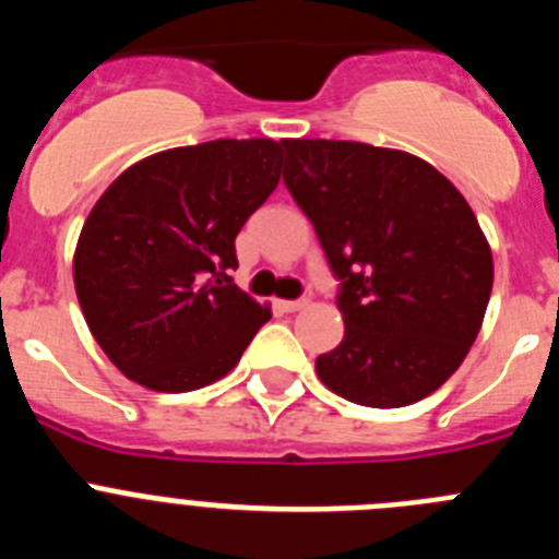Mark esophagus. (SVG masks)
<instances>
[{
	"label": "esophagus",
	"mask_w": 559,
	"mask_h": 559,
	"mask_svg": "<svg viewBox=\"0 0 559 559\" xmlns=\"http://www.w3.org/2000/svg\"><path fill=\"white\" fill-rule=\"evenodd\" d=\"M276 308L283 310V313H296V310L308 308V299H280Z\"/></svg>",
	"instance_id": "obj_1"
}]
</instances>
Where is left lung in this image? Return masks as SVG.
I'll use <instances>...</instances> for the list:
<instances>
[{
  "instance_id": "obj_1",
  "label": "left lung",
  "mask_w": 559,
  "mask_h": 559,
  "mask_svg": "<svg viewBox=\"0 0 559 559\" xmlns=\"http://www.w3.org/2000/svg\"><path fill=\"white\" fill-rule=\"evenodd\" d=\"M283 181L338 280L344 338L316 358L324 386L369 408L437 392L492 290L490 246L462 192L412 153L341 140H285Z\"/></svg>"
}]
</instances>
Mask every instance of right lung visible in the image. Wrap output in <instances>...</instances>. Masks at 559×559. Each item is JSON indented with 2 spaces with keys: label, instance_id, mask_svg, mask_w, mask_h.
<instances>
[{
  "label": "right lung",
  "instance_id": "1",
  "mask_svg": "<svg viewBox=\"0 0 559 559\" xmlns=\"http://www.w3.org/2000/svg\"><path fill=\"white\" fill-rule=\"evenodd\" d=\"M285 142L215 140L128 167L75 251L86 324L126 378L192 392L224 378L271 310L231 283L235 237L265 204Z\"/></svg>",
  "mask_w": 559,
  "mask_h": 559
}]
</instances>
